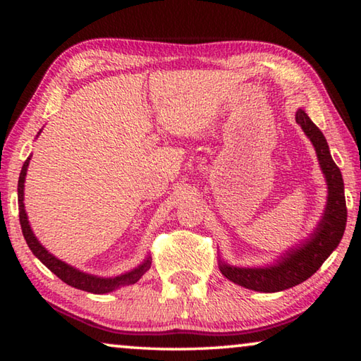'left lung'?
<instances>
[{"instance_id": "1", "label": "left lung", "mask_w": 361, "mask_h": 361, "mask_svg": "<svg viewBox=\"0 0 361 361\" xmlns=\"http://www.w3.org/2000/svg\"><path fill=\"white\" fill-rule=\"evenodd\" d=\"M296 122L312 142L322 172L326 178L328 200L325 212H323V216L314 234L307 240H304L301 247L288 250L277 261V264L267 267H235L219 261V271L223 276L243 288L261 293H276L302 283L304 280H307L319 271L344 235L347 207L341 170L329 154L326 138L323 137L319 127L310 121L304 109L296 111Z\"/></svg>"}]
</instances>
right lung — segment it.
I'll return each mask as SVG.
<instances>
[{"label":"right lung","mask_w":361,"mask_h":361,"mask_svg":"<svg viewBox=\"0 0 361 361\" xmlns=\"http://www.w3.org/2000/svg\"><path fill=\"white\" fill-rule=\"evenodd\" d=\"M30 157H27V161L23 162V167L20 170L19 185H17V194H19V218H20L23 237H25L27 245L30 247V250H32L36 258H38L47 269H51V272L56 274V276L60 280H63L66 285L75 286V288H78V290L94 293V295H105V293L118 290V288H121V286L137 283L138 280L142 279L143 274L151 267L149 258H146L142 264L135 269H132L130 272L121 274V276H116V277H99V276H92V274H85L82 271H79V269H76V267L66 264V262L60 261L59 258H56V256L49 253L47 250L41 245L38 239H36L33 234L32 226H30V223H28L25 205H23V188H25L23 183H25Z\"/></svg>","instance_id":"add662e5"}]
</instances>
